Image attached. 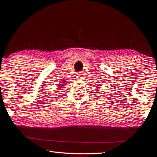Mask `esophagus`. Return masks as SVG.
Masks as SVG:
<instances>
[{
  "label": "esophagus",
  "instance_id": "esophagus-1",
  "mask_svg": "<svg viewBox=\"0 0 157 157\" xmlns=\"http://www.w3.org/2000/svg\"><path fill=\"white\" fill-rule=\"evenodd\" d=\"M83 74H82L81 72H78V73H77V77H78V78H83Z\"/></svg>",
  "mask_w": 157,
  "mask_h": 157
}]
</instances>
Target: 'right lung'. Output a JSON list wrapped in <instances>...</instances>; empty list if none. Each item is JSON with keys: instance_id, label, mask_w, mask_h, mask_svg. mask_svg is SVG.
Here are the masks:
<instances>
[{"instance_id": "1", "label": "right lung", "mask_w": 157, "mask_h": 157, "mask_svg": "<svg viewBox=\"0 0 157 157\" xmlns=\"http://www.w3.org/2000/svg\"><path fill=\"white\" fill-rule=\"evenodd\" d=\"M65 81H63V83H65ZM63 84H60V85H59V87H58V89H60V88H62V87H63Z\"/></svg>"}]
</instances>
